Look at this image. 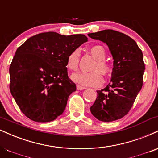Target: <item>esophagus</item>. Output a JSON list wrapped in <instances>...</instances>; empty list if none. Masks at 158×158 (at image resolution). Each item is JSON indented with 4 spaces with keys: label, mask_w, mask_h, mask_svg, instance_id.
I'll return each instance as SVG.
<instances>
[{
    "label": "esophagus",
    "mask_w": 158,
    "mask_h": 158,
    "mask_svg": "<svg viewBox=\"0 0 158 158\" xmlns=\"http://www.w3.org/2000/svg\"><path fill=\"white\" fill-rule=\"evenodd\" d=\"M86 88L85 87H83V86H81V85H77V89L79 90H84V89Z\"/></svg>",
    "instance_id": "esophagus-1"
}]
</instances>
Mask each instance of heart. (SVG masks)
<instances>
[{
	"mask_svg": "<svg viewBox=\"0 0 158 158\" xmlns=\"http://www.w3.org/2000/svg\"><path fill=\"white\" fill-rule=\"evenodd\" d=\"M90 52L96 59V62L91 68L90 72H78L71 76L72 79L76 82L85 86H100L103 83L102 73L108 76L112 72V66L104 59L106 57L105 50L102 45H93L90 48ZM80 52L78 49H74L68 55L66 66L72 71H77L79 68Z\"/></svg>",
	"mask_w": 158,
	"mask_h": 158,
	"instance_id": "heart-1",
	"label": "heart"
}]
</instances>
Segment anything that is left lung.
I'll list each match as a JSON object with an SVG mask.
<instances>
[{"mask_svg":"<svg viewBox=\"0 0 158 158\" xmlns=\"http://www.w3.org/2000/svg\"><path fill=\"white\" fill-rule=\"evenodd\" d=\"M88 36L105 43L114 60L111 81L97 90L90 112L104 122L121 119L129 113L143 86L145 64L142 51L134 40L115 30L105 29Z\"/></svg>","mask_w":158,"mask_h":158,"instance_id":"1","label":"left lung"}]
</instances>
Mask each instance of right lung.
<instances>
[{
	"label": "right lung",
	"instance_id": "add662e5",
	"mask_svg": "<svg viewBox=\"0 0 158 158\" xmlns=\"http://www.w3.org/2000/svg\"><path fill=\"white\" fill-rule=\"evenodd\" d=\"M87 41L84 35L49 31L28 38L17 49L9 67V89L26 117L49 122L62 115L77 89L68 77L67 56Z\"/></svg>",
	"mask_w": 158,
	"mask_h": 158
}]
</instances>
